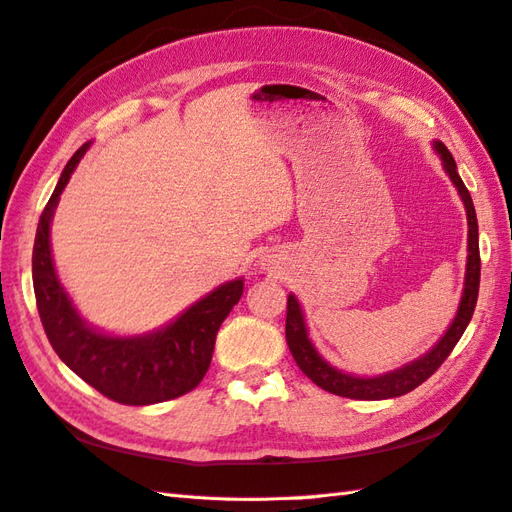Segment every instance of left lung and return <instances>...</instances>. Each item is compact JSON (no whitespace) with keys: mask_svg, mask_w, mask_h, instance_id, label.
Instances as JSON below:
<instances>
[{"mask_svg":"<svg viewBox=\"0 0 512 512\" xmlns=\"http://www.w3.org/2000/svg\"><path fill=\"white\" fill-rule=\"evenodd\" d=\"M434 150L441 154L443 168L449 174L451 183L456 185L458 194L465 202L467 209V224H469V240H467V272H465V288H462L460 296V305L456 318L451 320L449 329L445 331V336L438 340L434 347L421 355L419 360H414L406 366L397 368V371H390L377 377H358V375H349L338 371L336 366H331L327 360H323L314 347V342L310 340V334H307V325H305V316L301 310V303L296 301V296H288V316H285V340H288V347L294 362L299 364L301 371L312 379L316 386H320L327 392H334L338 397H349V399H366V401H377V399H392V397H401L406 392L414 390L421 386L427 377H432L434 371H438L447 355L454 351L456 342L465 334V329L469 325V320L475 310V301H478V290H480V246H478V218H475V207L469 189L462 183V178L458 176L456 170V161L451 157V152L447 150L445 144L441 141H434Z\"/></svg>","mask_w":512,"mask_h":512,"instance_id":"1","label":"left lung"}]
</instances>
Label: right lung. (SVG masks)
Masks as SVG:
<instances>
[{
	"label": "right lung",
	"mask_w": 512,
	"mask_h": 512,
	"mask_svg": "<svg viewBox=\"0 0 512 512\" xmlns=\"http://www.w3.org/2000/svg\"><path fill=\"white\" fill-rule=\"evenodd\" d=\"M89 146L76 150L67 161L34 237L32 283L41 323L58 358L104 397L124 406L170 401L202 382L218 329L240 301L244 279L222 283L170 325L144 336H111L85 323L56 275L50 222L65 185Z\"/></svg>",
	"instance_id": "right-lung-1"
}]
</instances>
